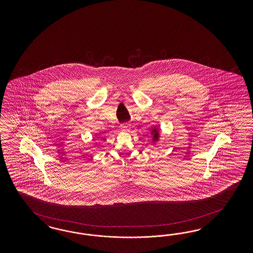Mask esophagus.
I'll list each match as a JSON object with an SVG mask.
<instances>
[{
	"mask_svg": "<svg viewBox=\"0 0 253 253\" xmlns=\"http://www.w3.org/2000/svg\"><path fill=\"white\" fill-rule=\"evenodd\" d=\"M122 128H123L124 130H129V128H130V124L128 123H123Z\"/></svg>",
	"mask_w": 253,
	"mask_h": 253,
	"instance_id": "esophagus-1",
	"label": "esophagus"
}]
</instances>
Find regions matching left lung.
<instances>
[{"instance_id": "obj_1", "label": "left lung", "mask_w": 253, "mask_h": 253, "mask_svg": "<svg viewBox=\"0 0 253 253\" xmlns=\"http://www.w3.org/2000/svg\"><path fill=\"white\" fill-rule=\"evenodd\" d=\"M152 133H154L153 141H157L158 138H159V131H158L157 129H154V130H152Z\"/></svg>"}]
</instances>
